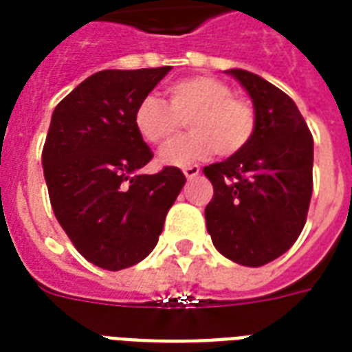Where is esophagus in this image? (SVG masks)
Listing matches in <instances>:
<instances>
[{"mask_svg":"<svg viewBox=\"0 0 352 352\" xmlns=\"http://www.w3.org/2000/svg\"><path fill=\"white\" fill-rule=\"evenodd\" d=\"M184 174H186V178H187V179L197 178V176L201 174V166H199V165L186 166V168H184Z\"/></svg>","mask_w":352,"mask_h":352,"instance_id":"esophagus-1","label":"esophagus"}]
</instances>
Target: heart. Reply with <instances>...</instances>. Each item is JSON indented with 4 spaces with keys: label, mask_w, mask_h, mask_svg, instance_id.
<instances>
[{
    "label": "heart",
    "mask_w": 352,
    "mask_h": 352,
    "mask_svg": "<svg viewBox=\"0 0 352 352\" xmlns=\"http://www.w3.org/2000/svg\"><path fill=\"white\" fill-rule=\"evenodd\" d=\"M168 104L146 95L135 110V129L151 146H165L178 137L184 123L191 135L161 151L163 165L186 166L215 150L223 157L250 144L257 118L250 101L234 97L227 82L214 76H189L166 88Z\"/></svg>",
    "instance_id": "obj_1"
}]
</instances>
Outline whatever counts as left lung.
Here are the masks:
<instances>
[{"mask_svg":"<svg viewBox=\"0 0 352 352\" xmlns=\"http://www.w3.org/2000/svg\"><path fill=\"white\" fill-rule=\"evenodd\" d=\"M227 73L250 94L257 125L242 151L204 166L214 186L206 229L223 257L257 268L281 257L306 225L313 137L289 95L250 71Z\"/></svg>","mask_w":352,"mask_h":352,"instance_id":"8db88e82","label":"left lung"}]
</instances>
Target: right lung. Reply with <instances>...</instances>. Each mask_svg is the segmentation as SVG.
I'll list each match as a JSON object with an SVG mask.
<instances>
[{"instance_id": "obj_1", "label": "right lung", "mask_w": 352, "mask_h": 352, "mask_svg": "<svg viewBox=\"0 0 352 352\" xmlns=\"http://www.w3.org/2000/svg\"><path fill=\"white\" fill-rule=\"evenodd\" d=\"M168 71H99L54 109L43 148L50 204L78 253L104 270L150 255L186 184L176 166L138 174L153 153L135 129V110Z\"/></svg>"}]
</instances>
